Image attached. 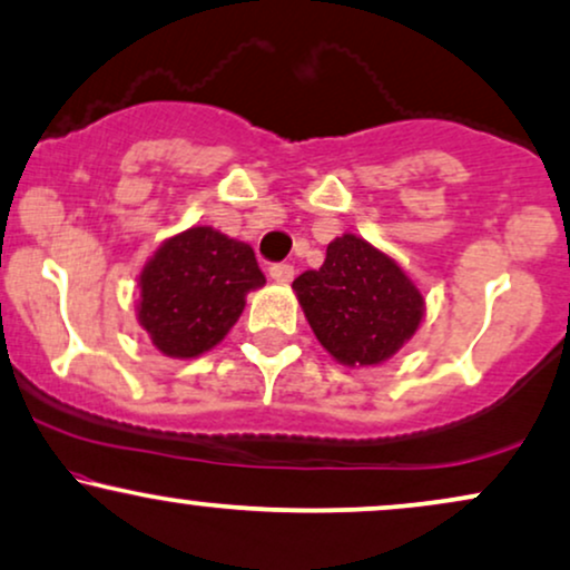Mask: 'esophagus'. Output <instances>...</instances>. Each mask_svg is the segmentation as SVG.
<instances>
[{"label":"esophagus","mask_w":570,"mask_h":570,"mask_svg":"<svg viewBox=\"0 0 570 570\" xmlns=\"http://www.w3.org/2000/svg\"><path fill=\"white\" fill-rule=\"evenodd\" d=\"M271 278L273 281H278V284H289V281L294 278V267L289 265V263H276V265H271Z\"/></svg>","instance_id":"34e87169"}]
</instances>
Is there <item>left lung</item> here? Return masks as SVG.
Listing matches in <instances>:
<instances>
[{"instance_id": "1", "label": "left lung", "mask_w": 570, "mask_h": 570, "mask_svg": "<svg viewBox=\"0 0 570 570\" xmlns=\"http://www.w3.org/2000/svg\"><path fill=\"white\" fill-rule=\"evenodd\" d=\"M313 334L345 366H376L414 337L424 299L393 257L345 233L326 246L318 271L294 278Z\"/></svg>"}]
</instances>
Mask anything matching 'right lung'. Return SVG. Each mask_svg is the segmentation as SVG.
<instances>
[{
    "mask_svg": "<svg viewBox=\"0 0 570 570\" xmlns=\"http://www.w3.org/2000/svg\"><path fill=\"white\" fill-rule=\"evenodd\" d=\"M265 284L249 244L209 225L167 238L142 267L137 321L156 351L169 358H196L223 342L246 294Z\"/></svg>",
    "mask_w": 570,
    "mask_h": 570,
    "instance_id": "add662e5",
    "label": "right lung"
}]
</instances>
